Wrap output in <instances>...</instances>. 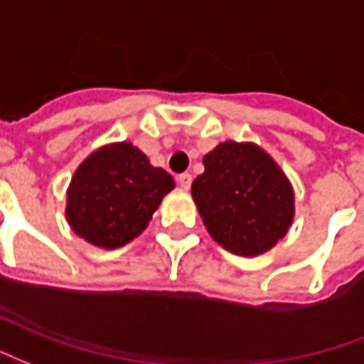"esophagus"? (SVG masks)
I'll return each mask as SVG.
<instances>
[{
    "mask_svg": "<svg viewBox=\"0 0 364 364\" xmlns=\"http://www.w3.org/2000/svg\"><path fill=\"white\" fill-rule=\"evenodd\" d=\"M178 184L184 188V190H188L190 186H192V174H188V172H184V174H180L178 176Z\"/></svg>",
    "mask_w": 364,
    "mask_h": 364,
    "instance_id": "obj_1",
    "label": "esophagus"
}]
</instances>
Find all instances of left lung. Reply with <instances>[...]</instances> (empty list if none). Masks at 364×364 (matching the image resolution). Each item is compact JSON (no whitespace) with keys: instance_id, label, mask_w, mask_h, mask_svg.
Segmentation results:
<instances>
[{"instance_id":"obj_1","label":"left lung","mask_w":364,"mask_h":364,"mask_svg":"<svg viewBox=\"0 0 364 364\" xmlns=\"http://www.w3.org/2000/svg\"><path fill=\"white\" fill-rule=\"evenodd\" d=\"M192 198L215 242L237 256H259L287 235L293 186L256 143H219L203 156Z\"/></svg>"}]
</instances>
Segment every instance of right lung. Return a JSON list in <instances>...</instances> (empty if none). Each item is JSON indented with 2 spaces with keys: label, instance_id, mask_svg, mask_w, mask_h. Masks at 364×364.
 Instances as JSON below:
<instances>
[{
  "label": "right lung",
  "instance_id": "right-lung-1",
  "mask_svg": "<svg viewBox=\"0 0 364 364\" xmlns=\"http://www.w3.org/2000/svg\"><path fill=\"white\" fill-rule=\"evenodd\" d=\"M174 180L129 141L92 151L71 176L65 219L77 237L114 250L147 229Z\"/></svg>",
  "mask_w": 364,
  "mask_h": 364
}]
</instances>
